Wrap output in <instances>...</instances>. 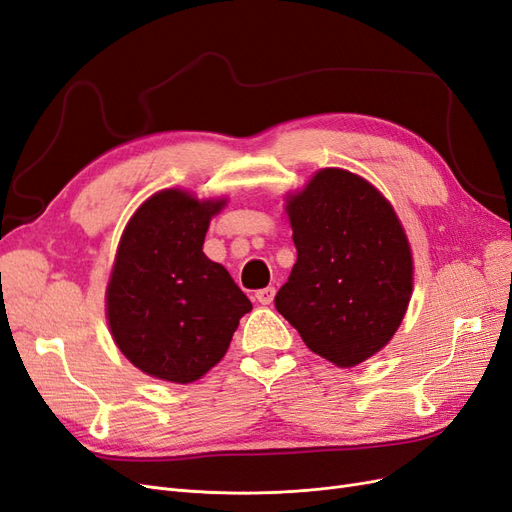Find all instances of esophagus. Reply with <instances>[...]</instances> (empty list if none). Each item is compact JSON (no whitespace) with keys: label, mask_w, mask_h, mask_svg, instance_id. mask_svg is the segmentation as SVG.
<instances>
[{"label":"esophagus","mask_w":512,"mask_h":512,"mask_svg":"<svg viewBox=\"0 0 512 512\" xmlns=\"http://www.w3.org/2000/svg\"><path fill=\"white\" fill-rule=\"evenodd\" d=\"M274 293H276L274 287H263V289L255 291V300H257L259 304H270V302L274 300Z\"/></svg>","instance_id":"esophagus-1"}]
</instances>
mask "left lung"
<instances>
[{"label": "left lung", "mask_w": 512, "mask_h": 512, "mask_svg": "<svg viewBox=\"0 0 512 512\" xmlns=\"http://www.w3.org/2000/svg\"><path fill=\"white\" fill-rule=\"evenodd\" d=\"M287 212L298 261L274 306L312 353L357 366L391 340L408 308L404 229L368 180L338 168L312 176Z\"/></svg>", "instance_id": "1"}]
</instances>
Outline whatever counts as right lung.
Wrapping results in <instances>:
<instances>
[{
	"instance_id": "obj_1",
	"label": "right lung",
	"mask_w": 512,
	"mask_h": 512,
	"mask_svg": "<svg viewBox=\"0 0 512 512\" xmlns=\"http://www.w3.org/2000/svg\"><path fill=\"white\" fill-rule=\"evenodd\" d=\"M223 204L168 189L148 197L123 232L106 291L110 332L131 364L163 381L202 378L253 308L202 251Z\"/></svg>"
}]
</instances>
